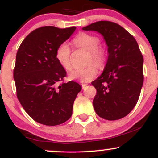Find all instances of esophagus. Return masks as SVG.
<instances>
[{
  "label": "esophagus",
  "mask_w": 158,
  "mask_h": 158,
  "mask_svg": "<svg viewBox=\"0 0 158 158\" xmlns=\"http://www.w3.org/2000/svg\"><path fill=\"white\" fill-rule=\"evenodd\" d=\"M81 87H82V89H85V88L87 87V85H88V84H81Z\"/></svg>",
  "instance_id": "34e87169"
}]
</instances>
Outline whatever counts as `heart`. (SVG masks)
<instances>
[{"mask_svg": "<svg viewBox=\"0 0 158 158\" xmlns=\"http://www.w3.org/2000/svg\"><path fill=\"white\" fill-rule=\"evenodd\" d=\"M73 43L78 48L88 51V64L94 62L95 65L90 64L82 69H73L68 74L69 79L71 80H78L85 82L91 80L97 73V68H102L106 60V52L102 47L99 46V40L97 36L81 32L76 36ZM70 48L67 43L59 44L56 50V59L59 64L65 70L71 68Z\"/></svg>", "mask_w": 158, "mask_h": 158, "instance_id": "1", "label": "heart"}]
</instances>
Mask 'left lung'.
<instances>
[{
    "mask_svg": "<svg viewBox=\"0 0 158 158\" xmlns=\"http://www.w3.org/2000/svg\"><path fill=\"white\" fill-rule=\"evenodd\" d=\"M82 30L100 33L108 46L104 70L91 82L97 89L94 110L107 120L123 118L135 108L143 86V58L138 44L123 27L110 21H97Z\"/></svg>",
    "mask_w": 158,
    "mask_h": 158,
    "instance_id": "obj_1",
    "label": "left lung"
}]
</instances>
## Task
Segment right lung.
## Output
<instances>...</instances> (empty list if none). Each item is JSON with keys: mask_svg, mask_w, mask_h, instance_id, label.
I'll return each mask as SVG.
<instances>
[{"mask_svg": "<svg viewBox=\"0 0 158 158\" xmlns=\"http://www.w3.org/2000/svg\"><path fill=\"white\" fill-rule=\"evenodd\" d=\"M76 27H40L20 45L13 77L17 97L32 119L46 126H57L70 118L74 100L81 87L61 82L66 71L56 59V50L73 33Z\"/></svg>", "mask_w": 158, "mask_h": 158, "instance_id": "1", "label": "right lung"}]
</instances>
